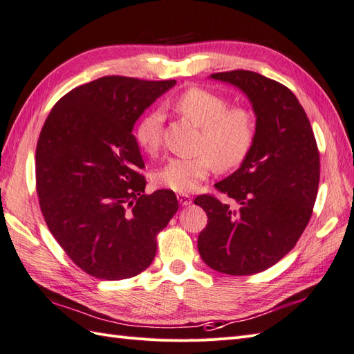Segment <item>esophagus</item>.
<instances>
[{"label":"esophagus","instance_id":"1","mask_svg":"<svg viewBox=\"0 0 354 354\" xmlns=\"http://www.w3.org/2000/svg\"><path fill=\"white\" fill-rule=\"evenodd\" d=\"M177 200L182 205H191L192 204V198H191V195H187V194L177 195Z\"/></svg>","mask_w":354,"mask_h":354}]
</instances>
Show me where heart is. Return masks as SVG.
I'll list each match as a JSON object with an SVG mask.
<instances>
[{
    "label": "heart",
    "instance_id": "heart-1",
    "mask_svg": "<svg viewBox=\"0 0 354 354\" xmlns=\"http://www.w3.org/2000/svg\"><path fill=\"white\" fill-rule=\"evenodd\" d=\"M180 114L203 129L200 150L194 158H171L154 171L153 182L177 194H191L209 177L214 165L230 169L240 165L252 149L255 123L245 108H230L219 94L204 88H189L174 102ZM163 115L151 111L136 126L135 140L149 154H154L162 144Z\"/></svg>",
    "mask_w": 354,
    "mask_h": 354
}]
</instances>
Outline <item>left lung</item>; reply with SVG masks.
Masks as SVG:
<instances>
[{"label":"left lung","mask_w":354,"mask_h":354,"mask_svg":"<svg viewBox=\"0 0 354 354\" xmlns=\"http://www.w3.org/2000/svg\"><path fill=\"white\" fill-rule=\"evenodd\" d=\"M210 77L243 91L257 122L242 165L214 185L236 209L212 195L195 198L209 218L198 251L213 270L243 277L269 269L297 243L313 214L320 156L306 112L286 85L251 71Z\"/></svg>","instance_id":"left-lung-1"}]
</instances>
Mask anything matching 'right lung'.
Here are the masks:
<instances>
[{
  "instance_id": "obj_1",
  "label": "right lung",
  "mask_w": 354,
  "mask_h": 354,
  "mask_svg": "<svg viewBox=\"0 0 354 354\" xmlns=\"http://www.w3.org/2000/svg\"><path fill=\"white\" fill-rule=\"evenodd\" d=\"M176 81L103 76L68 91L37 141L36 187L49 231L94 278L136 277L156 255V236L178 209L176 194L145 195L136 120Z\"/></svg>"
}]
</instances>
